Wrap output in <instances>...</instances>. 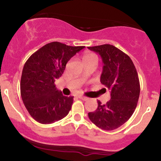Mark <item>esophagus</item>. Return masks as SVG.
Masks as SVG:
<instances>
[{"instance_id":"1","label":"esophagus","mask_w":161,"mask_h":161,"mask_svg":"<svg viewBox=\"0 0 161 161\" xmlns=\"http://www.w3.org/2000/svg\"><path fill=\"white\" fill-rule=\"evenodd\" d=\"M79 98L82 100V101H87L88 98L87 97H85V96H82V95H79Z\"/></svg>"}]
</instances>
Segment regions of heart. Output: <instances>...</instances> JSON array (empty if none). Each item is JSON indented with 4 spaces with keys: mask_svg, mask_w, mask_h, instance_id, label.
I'll return each mask as SVG.
<instances>
[{
    "mask_svg": "<svg viewBox=\"0 0 161 161\" xmlns=\"http://www.w3.org/2000/svg\"><path fill=\"white\" fill-rule=\"evenodd\" d=\"M92 59H97V56L93 53H86L82 57V60L84 62L92 60Z\"/></svg>",
    "mask_w": 161,
    "mask_h": 161,
    "instance_id": "b5f03b06",
    "label": "heart"
}]
</instances>
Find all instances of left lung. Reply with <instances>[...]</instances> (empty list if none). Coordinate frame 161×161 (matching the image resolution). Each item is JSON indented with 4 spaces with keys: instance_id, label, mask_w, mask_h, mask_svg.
I'll return each mask as SVG.
<instances>
[{
    "instance_id": "left-lung-1",
    "label": "left lung",
    "mask_w": 161,
    "mask_h": 161,
    "mask_svg": "<svg viewBox=\"0 0 161 161\" xmlns=\"http://www.w3.org/2000/svg\"><path fill=\"white\" fill-rule=\"evenodd\" d=\"M102 58L101 82L110 90V100L105 104L97 101L95 111L88 113L94 124L104 130L119 128L132 116L140 95L136 66L126 53L111 45L88 47Z\"/></svg>"
}]
</instances>
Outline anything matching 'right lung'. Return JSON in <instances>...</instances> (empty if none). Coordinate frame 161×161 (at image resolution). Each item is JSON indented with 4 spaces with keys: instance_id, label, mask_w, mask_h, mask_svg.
Listing matches in <instances>:
<instances>
[{
    "instance_id": "obj_1",
    "label": "right lung",
    "mask_w": 161,
    "mask_h": 161,
    "mask_svg": "<svg viewBox=\"0 0 161 161\" xmlns=\"http://www.w3.org/2000/svg\"><path fill=\"white\" fill-rule=\"evenodd\" d=\"M84 47L51 42L32 53L25 62L20 81V94L28 112L37 122L53 123L69 114L73 97L63 95L54 82L64 73L71 57Z\"/></svg>"
}]
</instances>
